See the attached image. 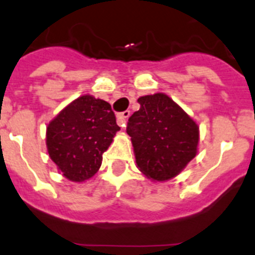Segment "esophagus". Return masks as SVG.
Segmentation results:
<instances>
[{
  "instance_id": "obj_1",
  "label": "esophagus",
  "mask_w": 255,
  "mask_h": 255,
  "mask_svg": "<svg viewBox=\"0 0 255 255\" xmlns=\"http://www.w3.org/2000/svg\"><path fill=\"white\" fill-rule=\"evenodd\" d=\"M128 117H130V112H128V110H125V112L118 114L117 117L118 124H119L122 128H125V125H127V119Z\"/></svg>"
}]
</instances>
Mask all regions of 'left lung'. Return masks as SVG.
<instances>
[{"mask_svg":"<svg viewBox=\"0 0 255 255\" xmlns=\"http://www.w3.org/2000/svg\"><path fill=\"white\" fill-rule=\"evenodd\" d=\"M140 109L128 118L136 165L152 181L177 176L197 153V124L163 93L137 99Z\"/></svg>","mask_w":255,"mask_h":255,"instance_id":"obj_1","label":"left lung"}]
</instances>
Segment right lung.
Masks as SVG:
<instances>
[{"label": "right lung", "instance_id": "1", "mask_svg": "<svg viewBox=\"0 0 255 255\" xmlns=\"http://www.w3.org/2000/svg\"><path fill=\"white\" fill-rule=\"evenodd\" d=\"M119 130L109 103L82 95L48 124V153L63 176L83 182L98 172Z\"/></svg>", "mask_w": 255, "mask_h": 255}]
</instances>
